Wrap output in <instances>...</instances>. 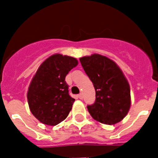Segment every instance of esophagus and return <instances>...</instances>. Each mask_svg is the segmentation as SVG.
Instances as JSON below:
<instances>
[{
	"label": "esophagus",
	"mask_w": 158,
	"mask_h": 158,
	"mask_svg": "<svg viewBox=\"0 0 158 158\" xmlns=\"http://www.w3.org/2000/svg\"><path fill=\"white\" fill-rule=\"evenodd\" d=\"M77 97H78V98H79V99H81H81L83 98V96H82L81 93H79V94L77 95Z\"/></svg>",
	"instance_id": "34e87169"
}]
</instances>
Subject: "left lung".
I'll list each match as a JSON object with an SVG mask.
<instances>
[{"instance_id": "1", "label": "left lung", "mask_w": 158, "mask_h": 158, "mask_svg": "<svg viewBox=\"0 0 158 158\" xmlns=\"http://www.w3.org/2000/svg\"><path fill=\"white\" fill-rule=\"evenodd\" d=\"M80 62L96 91L94 104L87 106L91 116L107 125L120 122L131 107L130 85L122 70L100 54L83 57Z\"/></svg>"}]
</instances>
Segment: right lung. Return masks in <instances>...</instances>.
Returning <instances> with one entry per match:
<instances>
[{
	"label": "right lung",
	"mask_w": 158,
	"mask_h": 158,
	"mask_svg": "<svg viewBox=\"0 0 158 158\" xmlns=\"http://www.w3.org/2000/svg\"><path fill=\"white\" fill-rule=\"evenodd\" d=\"M77 63L74 58L54 54L42 63L32 78L27 92L29 107L43 123L55 126L69 115L75 100L69 96L65 79Z\"/></svg>",
	"instance_id": "add662e5"
}]
</instances>
